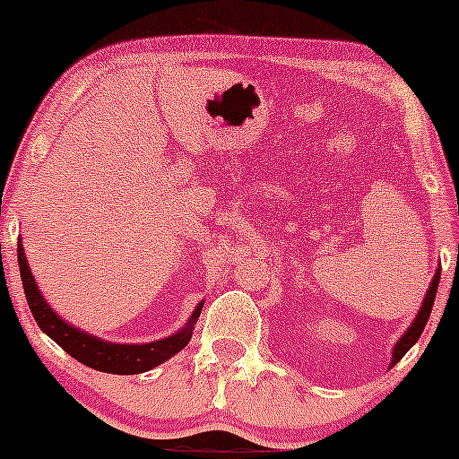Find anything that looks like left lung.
Returning a JSON list of instances; mask_svg holds the SVG:
<instances>
[{
	"mask_svg": "<svg viewBox=\"0 0 459 459\" xmlns=\"http://www.w3.org/2000/svg\"><path fill=\"white\" fill-rule=\"evenodd\" d=\"M438 282H440V270H436V276H434V281H431V284H429V291H428V296H425V299H423V307H420L419 315H416L414 324L410 325L408 332H405V334L402 336V339H399V343L394 345V351H393V365H397V362L402 360V358L405 356V351H408L410 347H412V345L416 343V341H419V336L423 334L425 325H428V319H429L431 307H434L436 291H438ZM393 365H391V367H393Z\"/></svg>",
	"mask_w": 459,
	"mask_h": 459,
	"instance_id": "1",
	"label": "left lung"
}]
</instances>
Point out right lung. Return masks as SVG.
Listing matches in <instances>:
<instances>
[{"label": "right lung", "mask_w": 459, "mask_h": 459, "mask_svg": "<svg viewBox=\"0 0 459 459\" xmlns=\"http://www.w3.org/2000/svg\"><path fill=\"white\" fill-rule=\"evenodd\" d=\"M17 259L21 281H23L25 289V298H28V307L31 310V315H34L39 328L43 330L47 336H51L66 354H71L75 360L82 362V365L97 368V371L116 373V376H134V373H144L152 367L161 365L163 360H168V358L175 356L177 351H181L183 347L187 345V341L192 339V325L194 321L198 319L200 308L194 310V315L189 317L187 328L177 332L170 339L155 341V343L146 345L105 343V341L97 339V336H91L86 334V332L68 325L66 321H62L54 310L49 308V304L45 302L39 287H36L28 261H25L23 246L21 244L17 247Z\"/></svg>", "instance_id": "1"}]
</instances>
